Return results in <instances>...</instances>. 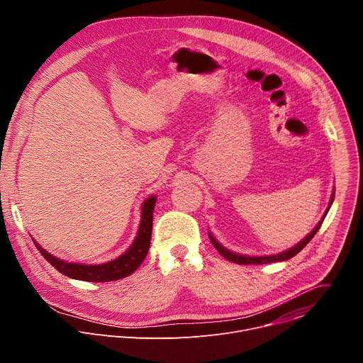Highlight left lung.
I'll return each instance as SVG.
<instances>
[{
  "instance_id": "1",
  "label": "left lung",
  "mask_w": 363,
  "mask_h": 363,
  "mask_svg": "<svg viewBox=\"0 0 363 363\" xmlns=\"http://www.w3.org/2000/svg\"><path fill=\"white\" fill-rule=\"evenodd\" d=\"M333 198H335V192L332 194V198H330V202H329V206H328L326 213L323 214V217H322V220L319 221V224L312 230V233H308V234H307L298 244H296L294 247H291V248H289V250H286V251H283V252H279V254L262 255V257L241 255V254H237V252H233V251L224 248L210 233H208V235H210V240H211V242L214 244V247L218 250V252H220L224 258H227L228 262H233V263H235V264H269V263H276V262H284V260H289V258L294 257L297 252H300V251L306 247V244L315 237V234L319 231V228H320V225H322V223H323V220H325V217H326V214H328V211H329V208H330V205H332V202H333Z\"/></svg>"
}]
</instances>
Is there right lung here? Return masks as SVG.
<instances>
[{
	"label": "right lung",
	"mask_w": 363,
	"mask_h": 363,
	"mask_svg": "<svg viewBox=\"0 0 363 363\" xmlns=\"http://www.w3.org/2000/svg\"><path fill=\"white\" fill-rule=\"evenodd\" d=\"M155 202H157V196H149L145 199V202L142 205V218H140L138 235H136L133 244L121 257L115 258V260H112L109 263L94 264V266L67 263V262L60 260V258H57L55 255H51L50 252H47L35 240H33L34 245L41 252V255H44V258L51 266L70 279L83 280V281H94V283H105V281H113V280L128 277L142 264V262L145 260V257L149 251Z\"/></svg>",
	"instance_id": "1"
}]
</instances>
